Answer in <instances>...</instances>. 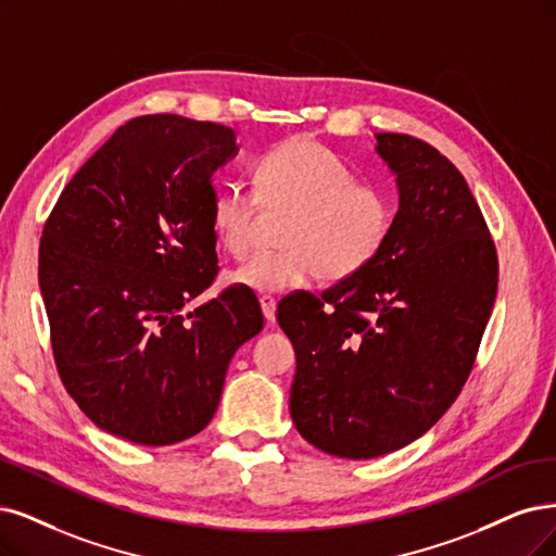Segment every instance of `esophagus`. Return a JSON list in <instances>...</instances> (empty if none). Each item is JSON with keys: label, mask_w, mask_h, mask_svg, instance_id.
<instances>
[{"label": "esophagus", "mask_w": 556, "mask_h": 556, "mask_svg": "<svg viewBox=\"0 0 556 556\" xmlns=\"http://www.w3.org/2000/svg\"><path fill=\"white\" fill-rule=\"evenodd\" d=\"M258 302H261V309H263L265 320H267V323H275V316H277V300L270 298V295H261Z\"/></svg>", "instance_id": "obj_1"}]
</instances>
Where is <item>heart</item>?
<instances>
[{"label": "heart", "instance_id": "obj_1", "mask_svg": "<svg viewBox=\"0 0 556 556\" xmlns=\"http://www.w3.org/2000/svg\"><path fill=\"white\" fill-rule=\"evenodd\" d=\"M291 208L283 250L258 252L231 273L254 293H289L316 277L345 281L371 265L394 231L396 203L382 185L357 180L351 164L312 137L273 147L256 164V190L226 182L211 205L213 229L231 256L254 244L261 208Z\"/></svg>", "mask_w": 556, "mask_h": 556}]
</instances>
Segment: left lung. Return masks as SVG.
Returning <instances> with one entry per match:
<instances>
[{"mask_svg":"<svg viewBox=\"0 0 556 556\" xmlns=\"http://www.w3.org/2000/svg\"><path fill=\"white\" fill-rule=\"evenodd\" d=\"M399 213L378 258L277 320L295 348L291 417L339 458H378L438 424L475 366L497 295V250L467 180L430 143L378 132Z\"/></svg>","mask_w":556,"mask_h":556,"instance_id":"8db88e82","label":"left lung"}]
</instances>
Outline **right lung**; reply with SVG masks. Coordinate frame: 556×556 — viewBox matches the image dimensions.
Returning a JSON list of instances; mask_svg holds the SVG:
<instances>
[{"label": "right lung", "mask_w": 556, "mask_h": 556, "mask_svg": "<svg viewBox=\"0 0 556 556\" xmlns=\"http://www.w3.org/2000/svg\"><path fill=\"white\" fill-rule=\"evenodd\" d=\"M238 153L231 128L137 116L81 164L50 213L38 283L54 364L98 428L143 446L211 424L226 368L263 330L252 291L215 281L213 174Z\"/></svg>", "instance_id": "add662e5"}]
</instances>
